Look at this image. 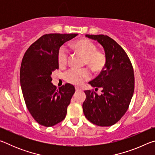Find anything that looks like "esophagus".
Wrapping results in <instances>:
<instances>
[{"label": "esophagus", "instance_id": "34e87169", "mask_svg": "<svg viewBox=\"0 0 155 155\" xmlns=\"http://www.w3.org/2000/svg\"><path fill=\"white\" fill-rule=\"evenodd\" d=\"M75 90H76V91H81V90H82V89L80 88V87H75Z\"/></svg>", "mask_w": 155, "mask_h": 155}]
</instances>
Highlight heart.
Instances as JSON below:
<instances>
[{
  "mask_svg": "<svg viewBox=\"0 0 155 155\" xmlns=\"http://www.w3.org/2000/svg\"><path fill=\"white\" fill-rule=\"evenodd\" d=\"M72 48L84 57V64L87 65L94 72H101L105 66L107 62L105 53L101 51H97L96 44L91 41L87 39L80 40L74 43ZM68 59L67 49L62 46L57 53V61L60 66L66 64ZM90 77V72L86 68H71L64 74L65 81L74 85H81Z\"/></svg>",
  "mask_w": 155,
  "mask_h": 155,
  "instance_id": "b5f03b06",
  "label": "heart"
}]
</instances>
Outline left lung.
I'll list each match as a JSON object with an SVG mask.
<instances>
[{"label":"left lung","mask_w":155,"mask_h":155,"mask_svg":"<svg viewBox=\"0 0 155 155\" xmlns=\"http://www.w3.org/2000/svg\"><path fill=\"white\" fill-rule=\"evenodd\" d=\"M85 37L102 45L107 62L101 74L89 83L96 89H103V94L98 95L90 90L85 91L83 113L93 124L110 127L121 119L129 106L135 87L133 68L124 49L109 36L85 35Z\"/></svg>","instance_id":"left-lung-1"}]
</instances>
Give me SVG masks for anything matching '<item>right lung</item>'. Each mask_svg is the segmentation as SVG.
Segmentation results:
<instances>
[{"label": "right lung", "mask_w": 155, "mask_h": 155, "mask_svg": "<svg viewBox=\"0 0 155 155\" xmlns=\"http://www.w3.org/2000/svg\"><path fill=\"white\" fill-rule=\"evenodd\" d=\"M77 33L46 34L31 44L20 67V85L26 105L35 121L49 127L65 117L75 88L65 84L57 89L52 72L59 69L57 53L63 44Z\"/></svg>", "instance_id": "add662e5"}]
</instances>
